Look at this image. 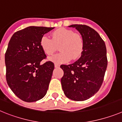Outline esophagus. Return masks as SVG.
<instances>
[{"instance_id":"1","label":"esophagus","mask_w":122,"mask_h":122,"mask_svg":"<svg viewBox=\"0 0 122 122\" xmlns=\"http://www.w3.org/2000/svg\"><path fill=\"white\" fill-rule=\"evenodd\" d=\"M59 67H60V65L55 64V68H59Z\"/></svg>"}]
</instances>
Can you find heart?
<instances>
[{
	"mask_svg": "<svg viewBox=\"0 0 122 122\" xmlns=\"http://www.w3.org/2000/svg\"><path fill=\"white\" fill-rule=\"evenodd\" d=\"M40 45L45 54L51 56L59 46L60 52L49 58L56 63H64L76 60L81 56L84 49V40L80 34L65 28H60L52 32L51 38L47 35L42 36Z\"/></svg>",
	"mask_w": 122,
	"mask_h": 122,
	"instance_id": "heart-1",
	"label": "heart"
}]
</instances>
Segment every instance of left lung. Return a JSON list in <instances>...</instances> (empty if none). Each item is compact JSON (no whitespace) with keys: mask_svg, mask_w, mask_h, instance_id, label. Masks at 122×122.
Wrapping results in <instances>:
<instances>
[{"mask_svg":"<svg viewBox=\"0 0 122 122\" xmlns=\"http://www.w3.org/2000/svg\"><path fill=\"white\" fill-rule=\"evenodd\" d=\"M84 40V49L77 61L62 65V89L69 99L81 101L90 98L100 89L107 65L106 48L98 33L88 25L73 24Z\"/></svg>","mask_w":122,"mask_h":122,"instance_id":"obj_1","label":"left lung"}]
</instances>
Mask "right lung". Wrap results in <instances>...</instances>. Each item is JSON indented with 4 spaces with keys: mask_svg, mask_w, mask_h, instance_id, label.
<instances>
[{
    "mask_svg": "<svg viewBox=\"0 0 122 122\" xmlns=\"http://www.w3.org/2000/svg\"><path fill=\"white\" fill-rule=\"evenodd\" d=\"M54 27L30 26L15 32L11 38L5 56L6 79L8 86L19 98L34 102L46 94L54 69L48 61L40 41Z\"/></svg>",
    "mask_w": 122,
    "mask_h": 122,
    "instance_id": "obj_1",
    "label": "right lung"
}]
</instances>
